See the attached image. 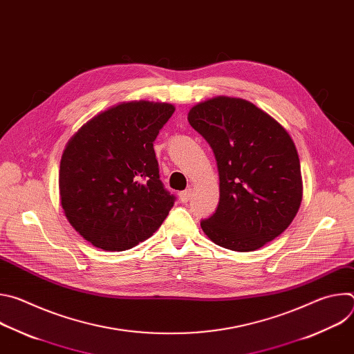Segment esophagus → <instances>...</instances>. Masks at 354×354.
<instances>
[{"label": "esophagus", "mask_w": 354, "mask_h": 354, "mask_svg": "<svg viewBox=\"0 0 354 354\" xmlns=\"http://www.w3.org/2000/svg\"><path fill=\"white\" fill-rule=\"evenodd\" d=\"M192 194H193L192 189H186V190L179 193V197H180V200L183 201V203H187V201L192 198Z\"/></svg>", "instance_id": "obj_1"}]
</instances>
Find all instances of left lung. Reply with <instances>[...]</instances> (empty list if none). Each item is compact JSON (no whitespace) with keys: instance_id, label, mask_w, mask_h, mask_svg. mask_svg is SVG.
Masks as SVG:
<instances>
[{"instance_id":"8db88e82","label":"left lung","mask_w":354,"mask_h":354,"mask_svg":"<svg viewBox=\"0 0 354 354\" xmlns=\"http://www.w3.org/2000/svg\"><path fill=\"white\" fill-rule=\"evenodd\" d=\"M187 120L210 144L220 176L217 210L201 220V230L238 252L279 236L302 200L299 158L286 129L254 104L228 96L197 104Z\"/></svg>"}]
</instances>
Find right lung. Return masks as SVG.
I'll return each instance as SVG.
<instances>
[{
    "instance_id": "right-lung-1",
    "label": "right lung",
    "mask_w": 354,
    "mask_h": 354,
    "mask_svg": "<svg viewBox=\"0 0 354 354\" xmlns=\"http://www.w3.org/2000/svg\"><path fill=\"white\" fill-rule=\"evenodd\" d=\"M171 104H120L84 124L67 142L59 187L74 230L104 250H126L153 235L174 206L160 179L154 141Z\"/></svg>"
}]
</instances>
